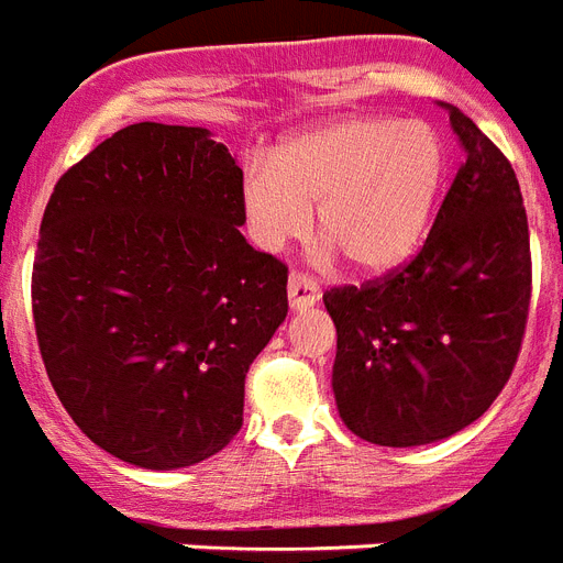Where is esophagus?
I'll use <instances>...</instances> for the list:
<instances>
[{
	"label": "esophagus",
	"mask_w": 563,
	"mask_h": 563,
	"mask_svg": "<svg viewBox=\"0 0 563 563\" xmlns=\"http://www.w3.org/2000/svg\"><path fill=\"white\" fill-rule=\"evenodd\" d=\"M287 296H290L292 310H305V307H313L319 301L321 290L319 282L307 273H290V282H287Z\"/></svg>",
	"instance_id": "obj_1"
}]
</instances>
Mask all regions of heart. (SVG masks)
<instances>
[{"mask_svg":"<svg viewBox=\"0 0 563 563\" xmlns=\"http://www.w3.org/2000/svg\"><path fill=\"white\" fill-rule=\"evenodd\" d=\"M446 176V147L427 122L353 117L285 139L250 167L242 210L250 239L282 250L310 228L355 271L387 273L416 253Z\"/></svg>","mask_w":563,"mask_h":563,"instance_id":"1","label":"heart"}]
</instances>
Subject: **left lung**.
Wrapping results in <instances>:
<instances>
[{
    "label": "left lung",
    "instance_id": "obj_1",
    "mask_svg": "<svg viewBox=\"0 0 563 563\" xmlns=\"http://www.w3.org/2000/svg\"><path fill=\"white\" fill-rule=\"evenodd\" d=\"M464 162L424 244L362 287L324 292L341 421L378 446H419L473 424L521 353L530 228L510 158L450 108Z\"/></svg>",
    "mask_w": 563,
    "mask_h": 563
}]
</instances>
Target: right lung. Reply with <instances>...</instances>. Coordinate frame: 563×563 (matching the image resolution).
I'll return each mask as SVG.
<instances>
[{"instance_id": "add662e5", "label": "right lung", "mask_w": 563, "mask_h": 563, "mask_svg": "<svg viewBox=\"0 0 563 563\" xmlns=\"http://www.w3.org/2000/svg\"><path fill=\"white\" fill-rule=\"evenodd\" d=\"M242 167L205 128L128 124L56 181L33 324L67 416L147 470L242 430L244 378L287 316V264L239 228Z\"/></svg>"}]
</instances>
